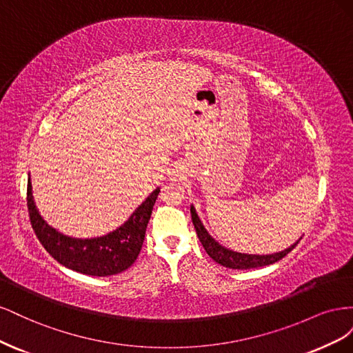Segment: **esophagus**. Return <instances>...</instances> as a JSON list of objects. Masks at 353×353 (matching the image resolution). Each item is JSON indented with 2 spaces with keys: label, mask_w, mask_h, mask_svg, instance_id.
Here are the masks:
<instances>
[{
  "label": "esophagus",
  "mask_w": 353,
  "mask_h": 353,
  "mask_svg": "<svg viewBox=\"0 0 353 353\" xmlns=\"http://www.w3.org/2000/svg\"><path fill=\"white\" fill-rule=\"evenodd\" d=\"M176 172H178V170H176Z\"/></svg>",
  "instance_id": "esophagus-1"
}]
</instances>
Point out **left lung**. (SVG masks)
Returning a JSON list of instances; mask_svg holds the SVG:
<instances>
[{
  "label": "left lung",
  "instance_id": "obj_1",
  "mask_svg": "<svg viewBox=\"0 0 353 353\" xmlns=\"http://www.w3.org/2000/svg\"><path fill=\"white\" fill-rule=\"evenodd\" d=\"M190 212H191V219H193L194 228L197 232V237H199L203 248H205L206 253L216 263H219L222 266H227V268H231V270H250V268H259V266H265V265H271L276 261L283 259L284 256L287 253H290L296 248L297 243L302 240V237H301L288 249H284L283 252L272 253V254H249V253L234 252V250L223 248L222 244H219L215 239L210 236V234L206 231L205 225H203V222L200 221L193 205H191Z\"/></svg>",
  "mask_w": 353,
  "mask_h": 353
}]
</instances>
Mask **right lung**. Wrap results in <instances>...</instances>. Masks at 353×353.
<instances>
[{"label": "right lung", "mask_w": 353, "mask_h": 353, "mask_svg": "<svg viewBox=\"0 0 353 353\" xmlns=\"http://www.w3.org/2000/svg\"><path fill=\"white\" fill-rule=\"evenodd\" d=\"M159 191L160 188H156L123 225L95 239H73L48 225L35 206L30 178L28 179L26 200L32 228L52 258L77 272L108 276L128 270L138 258Z\"/></svg>", "instance_id": "right-lung-1"}]
</instances>
